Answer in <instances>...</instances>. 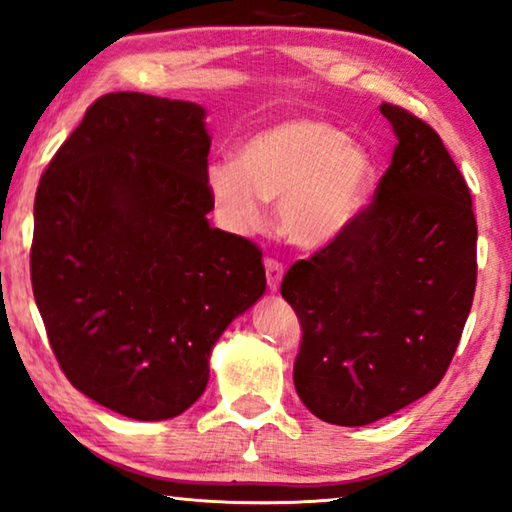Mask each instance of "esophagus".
Wrapping results in <instances>:
<instances>
[{
  "label": "esophagus",
  "mask_w": 512,
  "mask_h": 512,
  "mask_svg": "<svg viewBox=\"0 0 512 512\" xmlns=\"http://www.w3.org/2000/svg\"><path fill=\"white\" fill-rule=\"evenodd\" d=\"M282 275H285V266H282V261H277V258H266V277H268V287L273 289V292H277V287H280Z\"/></svg>",
  "instance_id": "esophagus-1"
}]
</instances>
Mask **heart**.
Here are the masks:
<instances>
[{
	"label": "heart",
	"instance_id": "b5f03b06",
	"mask_svg": "<svg viewBox=\"0 0 512 512\" xmlns=\"http://www.w3.org/2000/svg\"><path fill=\"white\" fill-rule=\"evenodd\" d=\"M375 178L370 154L318 116H289L246 137L237 163H216L208 187L232 230H254L263 201H280L277 218L289 242L318 249L358 218Z\"/></svg>",
	"mask_w": 512,
	"mask_h": 512
}]
</instances>
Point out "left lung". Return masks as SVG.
Listing matches in <instances>:
<instances>
[{
	"mask_svg": "<svg viewBox=\"0 0 512 512\" xmlns=\"http://www.w3.org/2000/svg\"><path fill=\"white\" fill-rule=\"evenodd\" d=\"M380 111L399 144L372 204L280 287L301 323L299 399L342 427L387 418L437 387L477 285L468 182L430 123L387 102Z\"/></svg>",
	"mask_w": 512,
	"mask_h": 512,
	"instance_id": "1",
	"label": "left lung"
}]
</instances>
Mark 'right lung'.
Instances as JSON below:
<instances>
[{"instance_id":"obj_1","label":"right lung","mask_w":512,"mask_h":512,"mask_svg":"<svg viewBox=\"0 0 512 512\" xmlns=\"http://www.w3.org/2000/svg\"><path fill=\"white\" fill-rule=\"evenodd\" d=\"M204 109L111 92L35 194L30 280L63 375L135 420L199 399L225 327L266 292L263 251L211 227Z\"/></svg>"}]
</instances>
